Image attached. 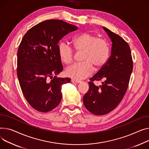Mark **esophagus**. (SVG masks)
<instances>
[{
  "mask_svg": "<svg viewBox=\"0 0 149 149\" xmlns=\"http://www.w3.org/2000/svg\"><path fill=\"white\" fill-rule=\"evenodd\" d=\"M71 81L72 83H81V81H80V80H74V79H72Z\"/></svg>",
  "mask_w": 149,
  "mask_h": 149,
  "instance_id": "obj_1",
  "label": "esophagus"
}]
</instances>
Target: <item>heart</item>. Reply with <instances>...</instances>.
Returning a JSON list of instances; mask_svg holds the SVG:
<instances>
[{
  "label": "heart",
  "instance_id": "obj_1",
  "mask_svg": "<svg viewBox=\"0 0 149 149\" xmlns=\"http://www.w3.org/2000/svg\"><path fill=\"white\" fill-rule=\"evenodd\" d=\"M74 48L78 52H83L81 63L74 64L66 71V75L76 80H83L90 75L95 67L100 70L107 63L110 54V48L104 39L99 38L88 32H83L75 36L72 40ZM58 53L61 61L65 64L73 62V48L65 42L58 45Z\"/></svg>",
  "mask_w": 149,
  "mask_h": 149
}]
</instances>
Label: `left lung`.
<instances>
[{
	"instance_id": "1",
	"label": "left lung",
	"mask_w": 149,
	"mask_h": 149,
	"mask_svg": "<svg viewBox=\"0 0 149 149\" xmlns=\"http://www.w3.org/2000/svg\"><path fill=\"white\" fill-rule=\"evenodd\" d=\"M103 29L112 42L111 56L105 65L90 79L88 91L83 96L87 110L97 116L109 113L119 104L127 91L133 69L128 44L107 28L103 27ZM95 80L104 81L96 86L93 83Z\"/></svg>"
}]
</instances>
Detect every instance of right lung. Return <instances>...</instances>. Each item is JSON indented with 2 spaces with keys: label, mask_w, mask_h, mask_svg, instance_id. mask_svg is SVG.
<instances>
[{
  "label": "right lung",
  "mask_w": 149,
  "mask_h": 149,
  "mask_svg": "<svg viewBox=\"0 0 149 149\" xmlns=\"http://www.w3.org/2000/svg\"><path fill=\"white\" fill-rule=\"evenodd\" d=\"M77 29L60 19H49L29 29L19 45V85L28 103L39 111L45 113L55 108L62 100V85L71 81L69 78L56 77L63 71L58 44L64 36Z\"/></svg>",
  "instance_id": "1"
}]
</instances>
